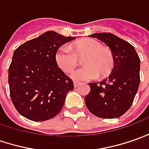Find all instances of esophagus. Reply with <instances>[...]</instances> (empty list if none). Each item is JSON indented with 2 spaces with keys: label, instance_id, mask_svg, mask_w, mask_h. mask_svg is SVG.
<instances>
[{
  "label": "esophagus",
  "instance_id": "34e87169",
  "mask_svg": "<svg viewBox=\"0 0 149 149\" xmlns=\"http://www.w3.org/2000/svg\"><path fill=\"white\" fill-rule=\"evenodd\" d=\"M79 85H80V83L77 82V81H74V82H73V86H74V87H77Z\"/></svg>",
  "mask_w": 149,
  "mask_h": 149
}]
</instances>
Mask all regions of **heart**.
Instances as JSON below:
<instances>
[{"label": "heart", "mask_w": 149, "mask_h": 149, "mask_svg": "<svg viewBox=\"0 0 149 149\" xmlns=\"http://www.w3.org/2000/svg\"><path fill=\"white\" fill-rule=\"evenodd\" d=\"M82 59V68L72 72L76 81H88L100 75L104 77L112 71L114 57L112 51L105 48L100 41L87 38L76 41L69 45H63L55 54L58 66L64 72L69 73L77 66L79 58Z\"/></svg>", "instance_id": "1"}]
</instances>
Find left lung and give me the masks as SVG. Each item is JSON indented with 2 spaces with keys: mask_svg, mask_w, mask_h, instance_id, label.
Listing matches in <instances>:
<instances>
[{
  "mask_svg": "<svg viewBox=\"0 0 149 149\" xmlns=\"http://www.w3.org/2000/svg\"><path fill=\"white\" fill-rule=\"evenodd\" d=\"M109 46L114 67L109 77L89 83L91 91L85 98L89 111L101 118H117L130 109L139 86L140 59L129 42L108 32L90 35Z\"/></svg>",
  "mask_w": 149,
  "mask_h": 149,
  "instance_id": "8db88e82",
  "label": "left lung"
}]
</instances>
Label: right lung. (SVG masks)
Here are the masks:
<instances>
[{
	"mask_svg": "<svg viewBox=\"0 0 149 149\" xmlns=\"http://www.w3.org/2000/svg\"><path fill=\"white\" fill-rule=\"evenodd\" d=\"M74 39L48 31L15 50L8 81L12 103L23 117L42 121L60 112L73 82L58 68L55 54Z\"/></svg>",
	"mask_w": 149,
	"mask_h": 149,
	"instance_id": "obj_1",
	"label": "right lung"
}]
</instances>
